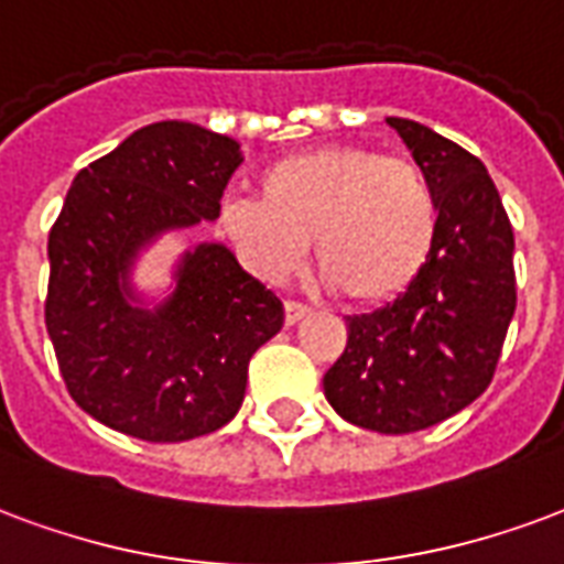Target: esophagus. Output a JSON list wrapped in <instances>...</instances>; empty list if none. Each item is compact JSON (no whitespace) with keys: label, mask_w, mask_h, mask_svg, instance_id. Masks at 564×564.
Here are the masks:
<instances>
[{"label":"esophagus","mask_w":564,"mask_h":564,"mask_svg":"<svg viewBox=\"0 0 564 564\" xmlns=\"http://www.w3.org/2000/svg\"><path fill=\"white\" fill-rule=\"evenodd\" d=\"M283 311H286V325H295L302 316L311 314V307L304 302H295V299H286V302H283Z\"/></svg>","instance_id":"34e87169"}]
</instances>
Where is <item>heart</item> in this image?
<instances>
[{
    "label": "heart",
    "instance_id": "1",
    "mask_svg": "<svg viewBox=\"0 0 564 564\" xmlns=\"http://www.w3.org/2000/svg\"><path fill=\"white\" fill-rule=\"evenodd\" d=\"M220 227L265 281L290 278L314 239L328 286L386 304L419 281L436 248L440 203L410 158L370 145H319L260 176V199H232Z\"/></svg>",
    "mask_w": 564,
    "mask_h": 564
}]
</instances>
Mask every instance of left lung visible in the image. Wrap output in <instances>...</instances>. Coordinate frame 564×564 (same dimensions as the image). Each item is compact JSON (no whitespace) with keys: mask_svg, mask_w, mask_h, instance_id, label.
I'll use <instances>...</instances> for the list:
<instances>
[{"mask_svg":"<svg viewBox=\"0 0 564 564\" xmlns=\"http://www.w3.org/2000/svg\"><path fill=\"white\" fill-rule=\"evenodd\" d=\"M388 124L436 191V248L406 293L346 319L323 388L349 424L415 433L469 406L494 379L517 307L514 229L475 154L412 119Z\"/></svg>","mask_w":564,"mask_h":564,"instance_id":"left-lung-1","label":"left lung"}]
</instances>
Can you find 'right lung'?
I'll list each match as a JSON object with an SVG mask.
<instances>
[{
    "mask_svg": "<svg viewBox=\"0 0 564 564\" xmlns=\"http://www.w3.org/2000/svg\"><path fill=\"white\" fill-rule=\"evenodd\" d=\"M241 161L232 137L154 122L70 185L50 229L44 319L68 394L112 431L145 442L218 431L245 400L250 356L281 332V299L224 245L187 253L158 311L128 302L137 250L170 227L218 218Z\"/></svg>",
    "mask_w": 564,
    "mask_h": 564,
    "instance_id": "add662e5",
    "label": "right lung"
}]
</instances>
